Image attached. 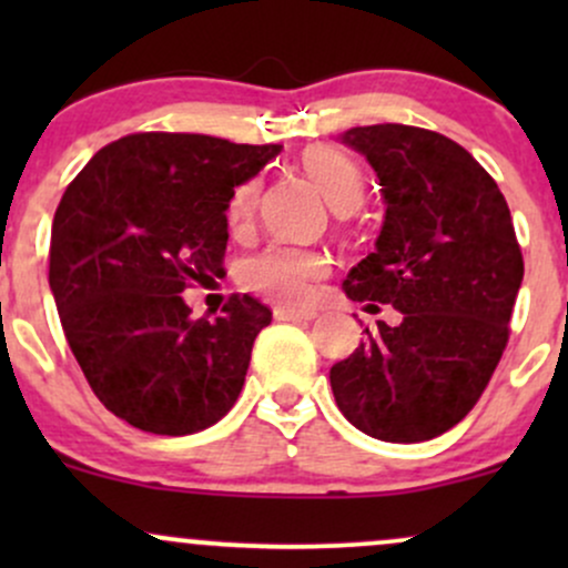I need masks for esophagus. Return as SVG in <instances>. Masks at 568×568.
I'll return each instance as SVG.
<instances>
[{"label": "esophagus", "mask_w": 568, "mask_h": 568, "mask_svg": "<svg viewBox=\"0 0 568 568\" xmlns=\"http://www.w3.org/2000/svg\"><path fill=\"white\" fill-rule=\"evenodd\" d=\"M315 310H293V306H275V321H315Z\"/></svg>", "instance_id": "34e87169"}]
</instances>
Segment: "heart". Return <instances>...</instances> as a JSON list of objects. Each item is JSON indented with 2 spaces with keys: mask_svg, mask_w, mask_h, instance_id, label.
I'll use <instances>...</instances> for the list:
<instances>
[{
  "mask_svg": "<svg viewBox=\"0 0 568 568\" xmlns=\"http://www.w3.org/2000/svg\"><path fill=\"white\" fill-rule=\"evenodd\" d=\"M304 171L315 181L323 197L336 213H349L363 197V173L347 154L331 146H312L302 158ZM258 202V181H245L226 202V221L245 226ZM325 275V258L302 247L272 245L253 256L243 270V283L258 296L277 304H302L310 296L312 283Z\"/></svg>",
  "mask_w": 568,
  "mask_h": 568,
  "instance_id": "b5f03b06",
  "label": "heart"
}]
</instances>
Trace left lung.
Masks as SVG:
<instances>
[{
  "instance_id": "left-lung-1",
  "label": "left lung",
  "mask_w": 568,
  "mask_h": 568,
  "mask_svg": "<svg viewBox=\"0 0 568 568\" xmlns=\"http://www.w3.org/2000/svg\"><path fill=\"white\" fill-rule=\"evenodd\" d=\"M342 143L368 160L387 205L344 293L395 306L400 323L366 328L331 389L371 438H438L470 414L510 336L524 280L510 207L478 160L433 130L387 122L349 128Z\"/></svg>"
}]
</instances>
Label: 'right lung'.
<instances>
[{
	"mask_svg": "<svg viewBox=\"0 0 568 568\" xmlns=\"http://www.w3.org/2000/svg\"><path fill=\"white\" fill-rule=\"evenodd\" d=\"M280 149L133 133L103 146L63 192L50 291L84 379L128 425L192 435L237 400L270 306L243 293L216 321H194L179 293L224 272L226 202Z\"/></svg>",
	"mask_w": 568,
	"mask_h": 568,
	"instance_id": "add662e5",
	"label": "right lung"
}]
</instances>
